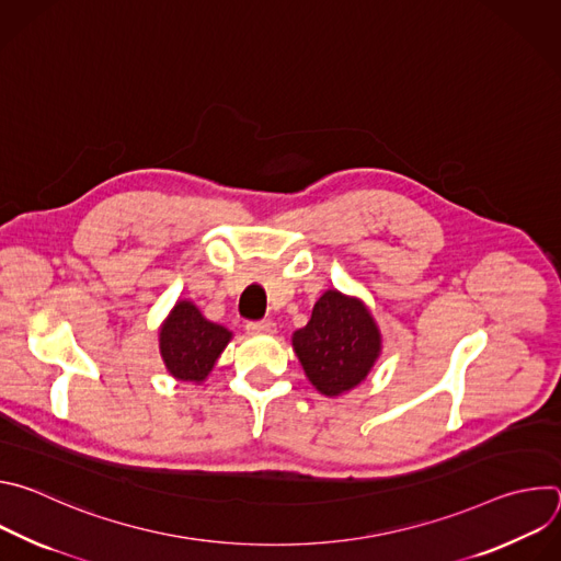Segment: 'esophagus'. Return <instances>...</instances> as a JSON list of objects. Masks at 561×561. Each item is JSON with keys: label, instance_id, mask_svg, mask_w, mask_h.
<instances>
[{"label": "esophagus", "instance_id": "obj_1", "mask_svg": "<svg viewBox=\"0 0 561 561\" xmlns=\"http://www.w3.org/2000/svg\"><path fill=\"white\" fill-rule=\"evenodd\" d=\"M247 331L251 335H273L275 333V324L271 322V319H262V322H249Z\"/></svg>", "mask_w": 561, "mask_h": 561}]
</instances>
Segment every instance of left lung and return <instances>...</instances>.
Masks as SVG:
<instances>
[{"label": "left lung", "mask_w": 561, "mask_h": 561, "mask_svg": "<svg viewBox=\"0 0 561 561\" xmlns=\"http://www.w3.org/2000/svg\"><path fill=\"white\" fill-rule=\"evenodd\" d=\"M290 342L308 381L327 397L357 388L381 355V331L370 308L337 288L314 301L308 324Z\"/></svg>", "instance_id": "obj_1"}]
</instances>
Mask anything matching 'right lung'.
<instances>
[{"label": "right lung", "instance_id": "1", "mask_svg": "<svg viewBox=\"0 0 561 561\" xmlns=\"http://www.w3.org/2000/svg\"><path fill=\"white\" fill-rule=\"evenodd\" d=\"M232 333L210 322L191 299H178L159 327V355L167 370L191 383H204Z\"/></svg>", "mask_w": 561, "mask_h": 561}]
</instances>
